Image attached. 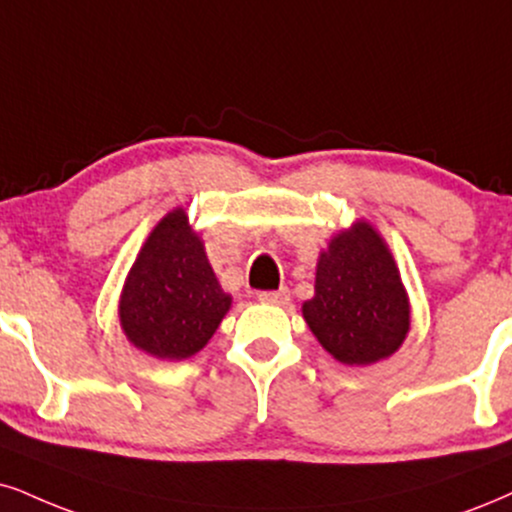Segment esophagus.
I'll use <instances>...</instances> for the list:
<instances>
[{
  "label": "esophagus",
  "mask_w": 512,
  "mask_h": 512,
  "mask_svg": "<svg viewBox=\"0 0 512 512\" xmlns=\"http://www.w3.org/2000/svg\"><path fill=\"white\" fill-rule=\"evenodd\" d=\"M258 301L261 304H273V306H285L289 304V289H275V292H258Z\"/></svg>",
  "instance_id": "esophagus-1"
}]
</instances>
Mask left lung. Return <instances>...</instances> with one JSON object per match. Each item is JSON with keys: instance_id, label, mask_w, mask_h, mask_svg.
<instances>
[{"instance_id": "obj_1", "label": "left lung", "mask_w": 512, "mask_h": 512, "mask_svg": "<svg viewBox=\"0 0 512 512\" xmlns=\"http://www.w3.org/2000/svg\"><path fill=\"white\" fill-rule=\"evenodd\" d=\"M304 318L325 351L346 365H370L399 349L410 327L406 289L382 237L353 225L320 254L315 296Z\"/></svg>"}]
</instances>
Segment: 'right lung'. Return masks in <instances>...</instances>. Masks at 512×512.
Wrapping results in <instances>:
<instances>
[{
    "mask_svg": "<svg viewBox=\"0 0 512 512\" xmlns=\"http://www.w3.org/2000/svg\"><path fill=\"white\" fill-rule=\"evenodd\" d=\"M204 244L182 208L168 213L144 242L121 296V325L137 349L180 361L204 349L230 311Z\"/></svg>",
    "mask_w": 512,
    "mask_h": 512,
    "instance_id": "obj_1",
    "label": "right lung"
}]
</instances>
